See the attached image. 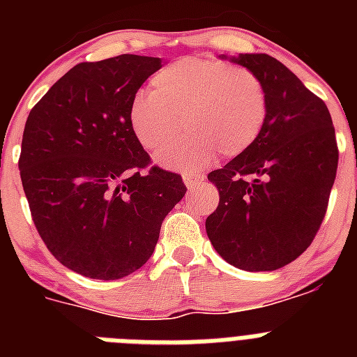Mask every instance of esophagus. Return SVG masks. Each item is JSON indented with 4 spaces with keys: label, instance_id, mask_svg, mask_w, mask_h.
<instances>
[{
    "label": "esophagus",
    "instance_id": "34e87169",
    "mask_svg": "<svg viewBox=\"0 0 357 357\" xmlns=\"http://www.w3.org/2000/svg\"><path fill=\"white\" fill-rule=\"evenodd\" d=\"M182 178H184V184L188 185V189L191 191V189L197 188L198 184H202V181H204V175H200V173H184V175H182Z\"/></svg>",
    "mask_w": 357,
    "mask_h": 357
}]
</instances>
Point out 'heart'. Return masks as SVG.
Wrapping results in <instances>:
<instances>
[{
    "instance_id": "obj_1",
    "label": "heart",
    "mask_w": 357,
    "mask_h": 357,
    "mask_svg": "<svg viewBox=\"0 0 357 357\" xmlns=\"http://www.w3.org/2000/svg\"><path fill=\"white\" fill-rule=\"evenodd\" d=\"M268 96L254 73L214 59L185 56L151 77L150 93L132 98L128 125L137 143L168 169L193 173L216 159L241 155L263 132Z\"/></svg>"
}]
</instances>
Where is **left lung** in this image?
Wrapping results in <instances>:
<instances>
[{"mask_svg":"<svg viewBox=\"0 0 357 357\" xmlns=\"http://www.w3.org/2000/svg\"><path fill=\"white\" fill-rule=\"evenodd\" d=\"M263 82L268 116L241 155L207 175L220 204L206 220L214 250L247 272H273L311 245L338 168L329 109L266 53L220 55Z\"/></svg>","mask_w":357,"mask_h":357,"instance_id":"1","label":"left lung"}]
</instances>
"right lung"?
I'll use <instances>...</instances> for the list:
<instances>
[{
	"label": "right lung",
	"instance_id": "right-lung-1",
	"mask_svg": "<svg viewBox=\"0 0 357 357\" xmlns=\"http://www.w3.org/2000/svg\"><path fill=\"white\" fill-rule=\"evenodd\" d=\"M159 56L80 62L28 114L19 172L31 218L48 250L89 279L139 270L162 220L185 195L182 176L153 166L128 125L141 85Z\"/></svg>",
	"mask_w": 357,
	"mask_h": 357
}]
</instances>
